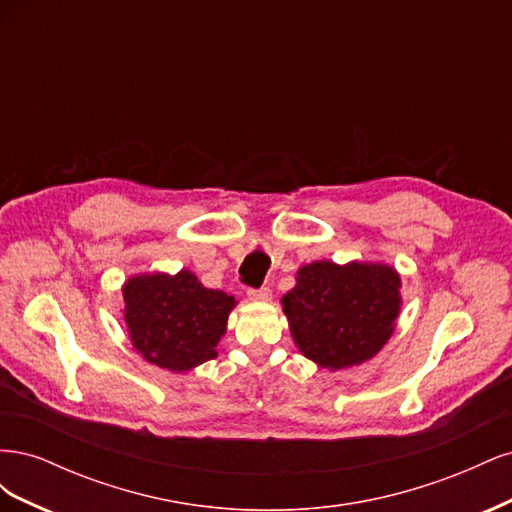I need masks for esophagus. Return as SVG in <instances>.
<instances>
[{
    "mask_svg": "<svg viewBox=\"0 0 512 512\" xmlns=\"http://www.w3.org/2000/svg\"><path fill=\"white\" fill-rule=\"evenodd\" d=\"M247 299L250 301H269L271 299V290L269 288H252V290H247Z\"/></svg>",
    "mask_w": 512,
    "mask_h": 512,
    "instance_id": "obj_1",
    "label": "esophagus"
}]
</instances>
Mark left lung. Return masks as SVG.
Returning a JSON list of instances; mask_svg holds the SVG:
<instances>
[{"mask_svg":"<svg viewBox=\"0 0 512 512\" xmlns=\"http://www.w3.org/2000/svg\"><path fill=\"white\" fill-rule=\"evenodd\" d=\"M401 280L393 267L374 262L320 260L297 271L284 314L299 350L327 369L369 361L395 329Z\"/></svg>","mask_w":512,"mask_h":512,"instance_id":"left-lung-1","label":"left lung"}]
</instances>
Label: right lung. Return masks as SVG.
<instances>
[{
  "mask_svg": "<svg viewBox=\"0 0 512 512\" xmlns=\"http://www.w3.org/2000/svg\"><path fill=\"white\" fill-rule=\"evenodd\" d=\"M126 324L136 352L168 371H188L218 356L235 297L205 288L190 271L136 275L123 284Z\"/></svg>",
  "mask_w": 512,
  "mask_h": 512,
  "instance_id": "1",
  "label": "right lung"
}]
</instances>
